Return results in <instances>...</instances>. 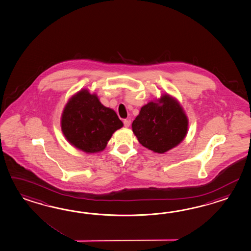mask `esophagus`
Segmentation results:
<instances>
[{"label":"esophagus","instance_id":"obj_1","mask_svg":"<svg viewBox=\"0 0 251 251\" xmlns=\"http://www.w3.org/2000/svg\"><path fill=\"white\" fill-rule=\"evenodd\" d=\"M130 125H131V120H130V119H125V120H124V126H125L126 127H129Z\"/></svg>","mask_w":251,"mask_h":251}]
</instances>
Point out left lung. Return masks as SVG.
I'll use <instances>...</instances> for the list:
<instances>
[{
	"instance_id": "obj_1",
	"label": "left lung",
	"mask_w": 251,
	"mask_h": 251,
	"mask_svg": "<svg viewBox=\"0 0 251 251\" xmlns=\"http://www.w3.org/2000/svg\"><path fill=\"white\" fill-rule=\"evenodd\" d=\"M132 130L143 147L164 154L186 137L188 118L179 102L168 94L142 106Z\"/></svg>"
}]
</instances>
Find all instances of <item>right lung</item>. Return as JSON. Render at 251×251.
Here are the masks:
<instances>
[{
	"mask_svg": "<svg viewBox=\"0 0 251 251\" xmlns=\"http://www.w3.org/2000/svg\"><path fill=\"white\" fill-rule=\"evenodd\" d=\"M123 126L116 112L103 105L97 94L88 89L79 91L68 100L61 117L65 139L88 154L102 152Z\"/></svg>",
	"mask_w": 251,
	"mask_h": 251,
	"instance_id": "obj_1",
	"label": "right lung"
}]
</instances>
